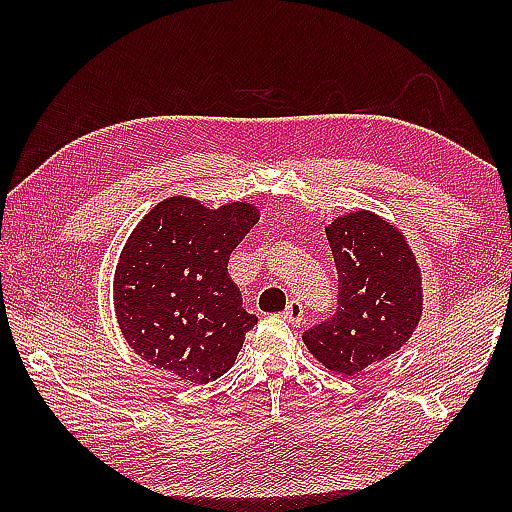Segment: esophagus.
Returning a JSON list of instances; mask_svg holds the SVG:
<instances>
[{"label":"esophagus","instance_id":"34e87169","mask_svg":"<svg viewBox=\"0 0 512 512\" xmlns=\"http://www.w3.org/2000/svg\"><path fill=\"white\" fill-rule=\"evenodd\" d=\"M281 317H284L288 323H292V325H299L301 321H303V306H301V301H297V299H292L288 306H286V310H284V314H281Z\"/></svg>","mask_w":512,"mask_h":512}]
</instances>
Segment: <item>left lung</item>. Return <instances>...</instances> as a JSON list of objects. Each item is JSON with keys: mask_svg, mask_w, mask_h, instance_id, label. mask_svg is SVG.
Returning a JSON list of instances; mask_svg holds the SVG:
<instances>
[{"mask_svg": "<svg viewBox=\"0 0 512 512\" xmlns=\"http://www.w3.org/2000/svg\"><path fill=\"white\" fill-rule=\"evenodd\" d=\"M339 270V310L303 334L308 352L356 376L405 345L422 319V270L396 224L356 209L323 224Z\"/></svg>", "mask_w": 512, "mask_h": 512, "instance_id": "8db88e82", "label": "left lung"}]
</instances>
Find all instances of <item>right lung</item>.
I'll use <instances>...</instances> for the list:
<instances>
[{"instance_id":"right-lung-1","label":"right lung","mask_w":512,"mask_h":512,"mask_svg":"<svg viewBox=\"0 0 512 512\" xmlns=\"http://www.w3.org/2000/svg\"><path fill=\"white\" fill-rule=\"evenodd\" d=\"M259 217L250 200L213 209L171 195L136 224L118 255L112 295L118 328L143 361L191 385L233 367L257 317L242 308L228 257Z\"/></svg>"}]
</instances>
